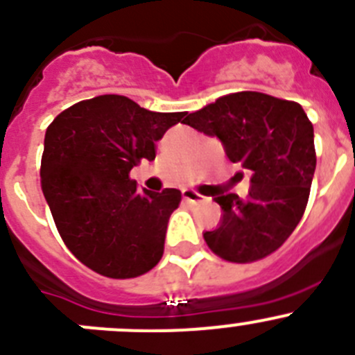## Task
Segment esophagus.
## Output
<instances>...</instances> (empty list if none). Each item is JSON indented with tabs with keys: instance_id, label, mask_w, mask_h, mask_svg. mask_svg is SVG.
<instances>
[{
	"instance_id": "esophagus-1",
	"label": "esophagus",
	"mask_w": 355,
	"mask_h": 355,
	"mask_svg": "<svg viewBox=\"0 0 355 355\" xmlns=\"http://www.w3.org/2000/svg\"><path fill=\"white\" fill-rule=\"evenodd\" d=\"M183 198L187 202H190V204H200V202H204V195H200V193H197V191L195 190H183Z\"/></svg>"
}]
</instances>
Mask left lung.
<instances>
[{"label":"left lung","instance_id":"1","mask_svg":"<svg viewBox=\"0 0 355 355\" xmlns=\"http://www.w3.org/2000/svg\"><path fill=\"white\" fill-rule=\"evenodd\" d=\"M183 123L218 137L230 162L252 172L245 200L235 193L212 195L223 221L204 234L209 249L232 263L275 252L302 219L315 172L313 127L303 107L245 90L219 97Z\"/></svg>","mask_w":355,"mask_h":355}]
</instances>
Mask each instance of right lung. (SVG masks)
Returning <instances> with one entry per match:
<instances>
[{"label": "right lung", "instance_id": "add662e5", "mask_svg": "<svg viewBox=\"0 0 355 355\" xmlns=\"http://www.w3.org/2000/svg\"><path fill=\"white\" fill-rule=\"evenodd\" d=\"M184 114L155 113L106 94L73 104L49 125L43 195L64 244L94 272L132 279L162 259L181 191H139L129 174L143 160H155V143Z\"/></svg>", "mask_w": 355, "mask_h": 355}]
</instances>
